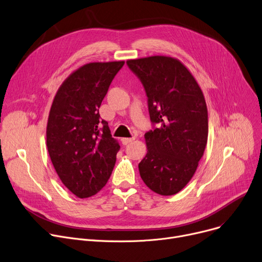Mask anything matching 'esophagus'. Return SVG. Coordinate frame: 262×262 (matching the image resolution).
I'll return each instance as SVG.
<instances>
[{
    "mask_svg": "<svg viewBox=\"0 0 262 262\" xmlns=\"http://www.w3.org/2000/svg\"><path fill=\"white\" fill-rule=\"evenodd\" d=\"M134 140H135V137L133 136V137H130V138H122L121 142H122V144H124V145H128L129 143L133 142Z\"/></svg>",
    "mask_w": 262,
    "mask_h": 262,
    "instance_id": "1",
    "label": "esophagus"
}]
</instances>
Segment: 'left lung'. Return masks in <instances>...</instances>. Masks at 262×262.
Listing matches in <instances>:
<instances>
[{"mask_svg":"<svg viewBox=\"0 0 262 262\" xmlns=\"http://www.w3.org/2000/svg\"><path fill=\"white\" fill-rule=\"evenodd\" d=\"M127 66L144 85L155 126L145 134L148 151L138 164L141 178L152 191L176 194L193 177L206 147L204 95L178 59L151 56L128 60Z\"/></svg>","mask_w":262,"mask_h":262,"instance_id":"8db88e82","label":"left lung"}]
</instances>
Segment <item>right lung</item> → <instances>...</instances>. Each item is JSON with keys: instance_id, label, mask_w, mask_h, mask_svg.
Here are the masks:
<instances>
[{"instance_id": "add662e5", "label": "right lung", "mask_w": 262, "mask_h": 262, "mask_svg": "<svg viewBox=\"0 0 262 262\" xmlns=\"http://www.w3.org/2000/svg\"><path fill=\"white\" fill-rule=\"evenodd\" d=\"M124 61L88 63L72 73L54 98L46 145L55 170L78 198L96 194L109 180L119 145L99 106Z\"/></svg>"}]
</instances>
